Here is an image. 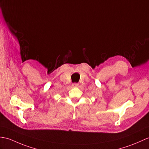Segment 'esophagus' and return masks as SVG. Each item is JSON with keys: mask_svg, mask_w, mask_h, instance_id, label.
I'll return each instance as SVG.
<instances>
[{"mask_svg": "<svg viewBox=\"0 0 149 149\" xmlns=\"http://www.w3.org/2000/svg\"><path fill=\"white\" fill-rule=\"evenodd\" d=\"M78 85L79 84L77 83H74V84H72V86H73V87H77Z\"/></svg>", "mask_w": 149, "mask_h": 149, "instance_id": "34e87169", "label": "esophagus"}]
</instances>
